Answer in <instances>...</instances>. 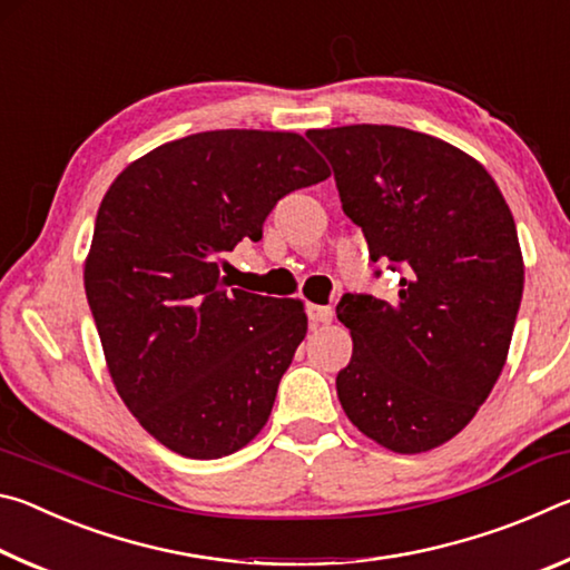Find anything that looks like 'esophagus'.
Masks as SVG:
<instances>
[{
	"label": "esophagus",
	"instance_id": "34e87169",
	"mask_svg": "<svg viewBox=\"0 0 570 570\" xmlns=\"http://www.w3.org/2000/svg\"><path fill=\"white\" fill-rule=\"evenodd\" d=\"M306 316L312 324H330L332 322V306H320V304H306Z\"/></svg>",
	"mask_w": 570,
	"mask_h": 570
}]
</instances>
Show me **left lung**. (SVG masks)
I'll use <instances>...</instances> for the list:
<instances>
[{
  "label": "left lung",
  "mask_w": 570,
  "mask_h": 570,
  "mask_svg": "<svg viewBox=\"0 0 570 570\" xmlns=\"http://www.w3.org/2000/svg\"><path fill=\"white\" fill-rule=\"evenodd\" d=\"M374 264L400 274L394 302L344 294L352 332L336 394L356 428L402 455L475 417L503 372L523 298V256L503 193L468 153L397 125L308 130ZM380 276V272H374Z\"/></svg>",
  "instance_id": "1"
}]
</instances>
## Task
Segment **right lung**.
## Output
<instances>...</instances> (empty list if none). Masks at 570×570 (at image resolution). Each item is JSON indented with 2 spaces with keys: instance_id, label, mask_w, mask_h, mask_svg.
<instances>
[{
  "instance_id": "obj_1",
  "label": "right lung",
  "mask_w": 570,
  "mask_h": 570,
  "mask_svg": "<svg viewBox=\"0 0 570 570\" xmlns=\"http://www.w3.org/2000/svg\"><path fill=\"white\" fill-rule=\"evenodd\" d=\"M324 178L302 135L210 130L150 150L105 193L85 294L115 390L160 445L216 460L262 432L306 314L228 288L220 256Z\"/></svg>"
}]
</instances>
